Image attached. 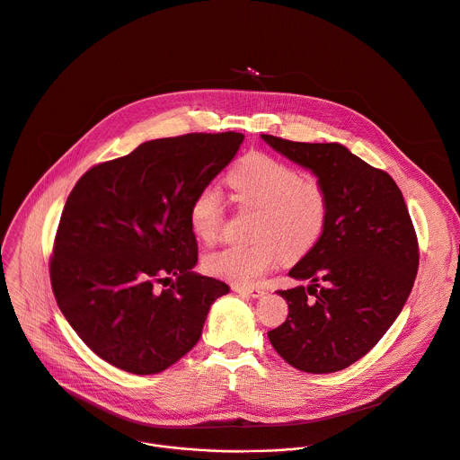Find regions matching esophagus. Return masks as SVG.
<instances>
[{
  "label": "esophagus",
  "mask_w": 460,
  "mask_h": 460,
  "mask_svg": "<svg viewBox=\"0 0 460 460\" xmlns=\"http://www.w3.org/2000/svg\"><path fill=\"white\" fill-rule=\"evenodd\" d=\"M236 294H245V296H249V297H253V299H259V297H262L266 291L262 289V288H257V286H234L233 288Z\"/></svg>",
  "instance_id": "obj_1"
}]
</instances>
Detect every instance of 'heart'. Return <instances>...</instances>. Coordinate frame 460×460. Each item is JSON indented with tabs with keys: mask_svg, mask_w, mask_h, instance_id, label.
Instances as JSON below:
<instances>
[{
	"mask_svg": "<svg viewBox=\"0 0 460 460\" xmlns=\"http://www.w3.org/2000/svg\"><path fill=\"white\" fill-rule=\"evenodd\" d=\"M234 201L257 211L252 236L257 242L227 245L205 257V268L236 284L261 280L284 255L301 259L319 242L328 220V196L314 178L268 154H247L227 174ZM226 208L220 190L203 187L192 199L189 222L194 236L213 243L222 231Z\"/></svg>",
	"mask_w": 460,
	"mask_h": 460,
	"instance_id": "obj_1",
	"label": "heart"
}]
</instances>
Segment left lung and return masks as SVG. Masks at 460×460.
Masks as SVG:
<instances>
[{
  "instance_id": "obj_1",
  "label": "left lung",
  "mask_w": 460,
  "mask_h": 460,
  "mask_svg": "<svg viewBox=\"0 0 460 460\" xmlns=\"http://www.w3.org/2000/svg\"><path fill=\"white\" fill-rule=\"evenodd\" d=\"M310 171L328 196L323 236L289 270L310 284L280 289L288 317L268 338L303 372L347 368L378 343L400 315L419 271V243L394 180L340 143L261 136Z\"/></svg>"
}]
</instances>
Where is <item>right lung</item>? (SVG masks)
I'll return each instance as SVG.
<instances>
[{"label":"right lung","mask_w":460,"mask_h":460,"mask_svg":"<svg viewBox=\"0 0 460 460\" xmlns=\"http://www.w3.org/2000/svg\"><path fill=\"white\" fill-rule=\"evenodd\" d=\"M242 141L236 132L146 141L93 166L67 196L51 286L76 336L110 365L141 376L169 368L229 294L226 282L192 270L189 208ZM164 281L172 286L159 290Z\"/></svg>","instance_id":"right-lung-1"}]
</instances>
